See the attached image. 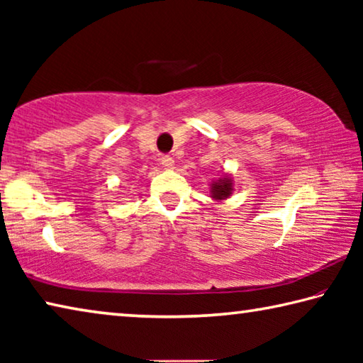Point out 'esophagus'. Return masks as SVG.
Returning <instances> with one entry per match:
<instances>
[{
  "mask_svg": "<svg viewBox=\"0 0 363 363\" xmlns=\"http://www.w3.org/2000/svg\"><path fill=\"white\" fill-rule=\"evenodd\" d=\"M162 164L167 169H171L174 167V160H173V157H169V155H163L162 157Z\"/></svg>",
  "mask_w": 363,
  "mask_h": 363,
  "instance_id": "obj_1",
  "label": "esophagus"
}]
</instances>
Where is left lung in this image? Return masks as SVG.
<instances>
[{"label": "left lung", "mask_w": 363, "mask_h": 363, "mask_svg": "<svg viewBox=\"0 0 363 363\" xmlns=\"http://www.w3.org/2000/svg\"><path fill=\"white\" fill-rule=\"evenodd\" d=\"M232 194V182L230 179H220L218 184H213V196L218 200H223L227 199Z\"/></svg>", "instance_id": "left-lung-1"}]
</instances>
